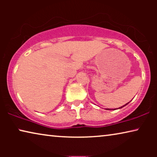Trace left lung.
I'll return each mask as SVG.
<instances>
[{"label": "left lung", "instance_id": "1", "mask_svg": "<svg viewBox=\"0 0 157 157\" xmlns=\"http://www.w3.org/2000/svg\"><path fill=\"white\" fill-rule=\"evenodd\" d=\"M130 102V101H129ZM129 102H128V103H129ZM128 103H127V104H126L125 105H124V106H121V107H119V109H121L122 108V107H124V106H126V105H127L128 104ZM106 109V110H111V109ZM112 110H115V109H112Z\"/></svg>", "mask_w": 157, "mask_h": 157}]
</instances>
